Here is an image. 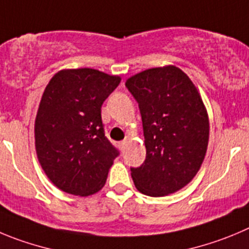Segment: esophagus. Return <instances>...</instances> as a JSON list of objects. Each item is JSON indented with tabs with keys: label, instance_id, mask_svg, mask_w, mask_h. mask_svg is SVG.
<instances>
[{
	"label": "esophagus",
	"instance_id": "34e87169",
	"mask_svg": "<svg viewBox=\"0 0 249 249\" xmlns=\"http://www.w3.org/2000/svg\"><path fill=\"white\" fill-rule=\"evenodd\" d=\"M125 143H126V141H125V140H123V141H120V142H119V145H120V147H122V148H124V146H125Z\"/></svg>",
	"mask_w": 249,
	"mask_h": 249
}]
</instances>
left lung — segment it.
<instances>
[{
	"label": "left lung",
	"mask_w": 249,
	"mask_h": 249,
	"mask_svg": "<svg viewBox=\"0 0 249 249\" xmlns=\"http://www.w3.org/2000/svg\"><path fill=\"white\" fill-rule=\"evenodd\" d=\"M139 103L146 159L131 169L136 189L164 196L182 189L200 169L209 118L198 89L176 66L148 69L125 83Z\"/></svg>",
	"instance_id": "8db88e82"
}]
</instances>
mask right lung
Listing matches in <instances>:
<instances>
[{
	"mask_svg": "<svg viewBox=\"0 0 249 249\" xmlns=\"http://www.w3.org/2000/svg\"><path fill=\"white\" fill-rule=\"evenodd\" d=\"M119 83V76L76 69L57 72L46 86L34 125L36 150L62 192L88 196L106 184L119 151L104 134L101 108Z\"/></svg>",
	"mask_w": 249,
	"mask_h": 249,
	"instance_id": "add662e5",
	"label": "right lung"
}]
</instances>
